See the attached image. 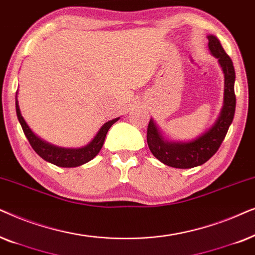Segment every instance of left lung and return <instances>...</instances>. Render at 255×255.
<instances>
[{"mask_svg":"<svg viewBox=\"0 0 255 255\" xmlns=\"http://www.w3.org/2000/svg\"><path fill=\"white\" fill-rule=\"evenodd\" d=\"M209 50L218 59L224 73V104L215 125L204 134L189 142H172L163 137L155 121L150 119L147 129V142L151 154L158 161L172 168L190 169L204 164L218 150L225 138L236 112L234 80L236 72L232 60L216 36H208Z\"/></svg>","mask_w":255,"mask_h":255,"instance_id":"1","label":"left lung"}]
</instances>
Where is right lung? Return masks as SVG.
I'll list each match as a JSON object with an SVG mask.
<instances>
[{"mask_svg": "<svg viewBox=\"0 0 255 255\" xmlns=\"http://www.w3.org/2000/svg\"><path fill=\"white\" fill-rule=\"evenodd\" d=\"M16 114L19 124L22 126V129L24 131L29 143L31 144L33 150L38 154L40 157L45 161L52 163L54 165H58L62 168H74L79 167L81 164H85L91 159H93L99 154L100 149L103 148L105 137H106L107 131L112 127V125L115 124L119 119L107 121L103 127L100 128L96 136L90 143L81 148H62L57 145L50 144L47 142L43 141L37 135L33 134V131L30 129L29 126L26 125L24 119H23L21 111H19L18 101H17V92H16Z\"/></svg>", "mask_w": 255, "mask_h": 255, "instance_id": "add662e5", "label": "right lung"}]
</instances>
